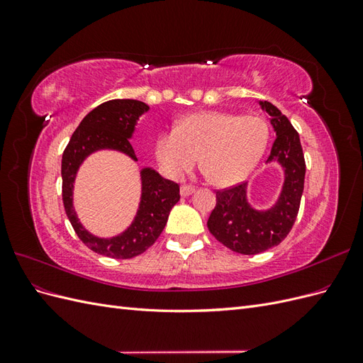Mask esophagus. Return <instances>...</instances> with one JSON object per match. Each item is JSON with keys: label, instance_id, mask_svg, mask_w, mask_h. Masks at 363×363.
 <instances>
[{"label": "esophagus", "instance_id": "1", "mask_svg": "<svg viewBox=\"0 0 363 363\" xmlns=\"http://www.w3.org/2000/svg\"><path fill=\"white\" fill-rule=\"evenodd\" d=\"M194 192H195V189L192 188V186H182V188H180L182 196H189V195H192Z\"/></svg>", "mask_w": 363, "mask_h": 363}]
</instances>
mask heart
Masks as SVG:
<instances>
[{
    "label": "heart",
    "mask_w": 363,
    "mask_h": 363,
    "mask_svg": "<svg viewBox=\"0 0 363 363\" xmlns=\"http://www.w3.org/2000/svg\"><path fill=\"white\" fill-rule=\"evenodd\" d=\"M268 125L256 115L196 112L179 127L163 131L156 156L163 172L180 179L200 160L216 186H233L256 168L268 144Z\"/></svg>",
    "instance_id": "obj_1"
}]
</instances>
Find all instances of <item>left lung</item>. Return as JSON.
<instances>
[{"label": "left lung", "mask_w": 363, "mask_h": 363, "mask_svg": "<svg viewBox=\"0 0 363 363\" xmlns=\"http://www.w3.org/2000/svg\"><path fill=\"white\" fill-rule=\"evenodd\" d=\"M260 106L271 116L276 130L268 162H279L284 169V183L277 203L268 211H256L247 201V183L216 191V206L207 227L216 240L240 255H259L279 245L288 236L298 215L304 189L306 162L300 136L269 101Z\"/></svg>", "instance_id": "1"}]
</instances>
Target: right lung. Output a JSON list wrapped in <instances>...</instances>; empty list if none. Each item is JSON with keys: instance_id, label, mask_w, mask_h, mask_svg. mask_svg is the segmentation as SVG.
<instances>
[{"instance_id": "obj_1", "label": "right lung", "mask_w": 363, "mask_h": 363, "mask_svg": "<svg viewBox=\"0 0 363 363\" xmlns=\"http://www.w3.org/2000/svg\"><path fill=\"white\" fill-rule=\"evenodd\" d=\"M148 106L138 100H111L87 113L72 133L62 157V199L65 212L82 242L92 251L112 259L139 256L156 242L167 225L171 208L180 200V186L163 179L151 168L140 171L142 196L135 221L119 236L103 239L86 232L72 207L75 174L82 162L96 150H118L133 160L135 150L130 144L135 125Z\"/></svg>"}]
</instances>
